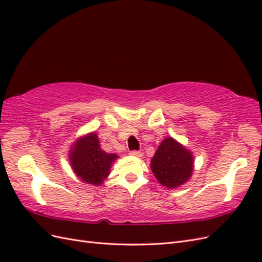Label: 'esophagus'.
<instances>
[{
    "label": "esophagus",
    "instance_id": "obj_1",
    "mask_svg": "<svg viewBox=\"0 0 262 262\" xmlns=\"http://www.w3.org/2000/svg\"><path fill=\"white\" fill-rule=\"evenodd\" d=\"M130 155H132L134 157H142V156H143V153L140 152V150H131Z\"/></svg>",
    "mask_w": 262,
    "mask_h": 262
}]
</instances>
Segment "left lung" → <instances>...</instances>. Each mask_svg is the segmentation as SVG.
I'll use <instances>...</instances> for the list:
<instances>
[{"label":"left lung","mask_w":262,"mask_h":262,"mask_svg":"<svg viewBox=\"0 0 262 262\" xmlns=\"http://www.w3.org/2000/svg\"><path fill=\"white\" fill-rule=\"evenodd\" d=\"M156 179L167 188H176L186 182L193 170V157L187 148L171 138L165 139L150 162Z\"/></svg>","instance_id":"left-lung-1"}]
</instances>
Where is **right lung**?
I'll use <instances>...</instances> for the list:
<instances>
[{"label": "right lung", "mask_w": 262, "mask_h": 262, "mask_svg": "<svg viewBox=\"0 0 262 262\" xmlns=\"http://www.w3.org/2000/svg\"><path fill=\"white\" fill-rule=\"evenodd\" d=\"M70 155L76 176L86 184L97 186L102 184V180L109 175L112 164L118 157V155L106 153L100 148L95 133L76 141Z\"/></svg>", "instance_id": "1"}]
</instances>
